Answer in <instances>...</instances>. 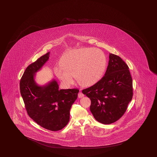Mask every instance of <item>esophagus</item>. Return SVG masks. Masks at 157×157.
I'll return each instance as SVG.
<instances>
[{
    "mask_svg": "<svg viewBox=\"0 0 157 157\" xmlns=\"http://www.w3.org/2000/svg\"><path fill=\"white\" fill-rule=\"evenodd\" d=\"M83 97H84V94L82 92L80 91V93L78 94V97L79 98H83Z\"/></svg>",
    "mask_w": 157,
    "mask_h": 157,
    "instance_id": "1",
    "label": "esophagus"
}]
</instances>
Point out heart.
<instances>
[{
	"label": "heart",
	"mask_w": 157,
	"mask_h": 157,
	"mask_svg": "<svg viewBox=\"0 0 157 157\" xmlns=\"http://www.w3.org/2000/svg\"><path fill=\"white\" fill-rule=\"evenodd\" d=\"M107 64L105 55L97 48H81L71 50L63 64L59 63L54 72L66 86L74 83L75 76L84 86L97 83L103 76Z\"/></svg>",
	"instance_id": "heart-1"
}]
</instances>
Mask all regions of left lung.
Instances as JSON below:
<instances>
[{"label": "left lung", "instance_id": "1", "mask_svg": "<svg viewBox=\"0 0 157 157\" xmlns=\"http://www.w3.org/2000/svg\"><path fill=\"white\" fill-rule=\"evenodd\" d=\"M103 77L82 91L91 100L90 109L95 119L105 124L118 120L125 113L133 96L129 68L120 57L109 54Z\"/></svg>", "mask_w": 157, "mask_h": 157}]
</instances>
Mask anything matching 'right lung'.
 <instances>
[{
	"label": "right lung",
	"mask_w": 157,
	"mask_h": 157,
	"mask_svg": "<svg viewBox=\"0 0 157 157\" xmlns=\"http://www.w3.org/2000/svg\"><path fill=\"white\" fill-rule=\"evenodd\" d=\"M50 52L30 64L21 79L20 93L27 114L40 126L49 130H62L70 121V111L79 90L59 89L55 80L43 86L37 84L36 73L47 62Z\"/></svg>",
	"instance_id": "obj_1"
}]
</instances>
